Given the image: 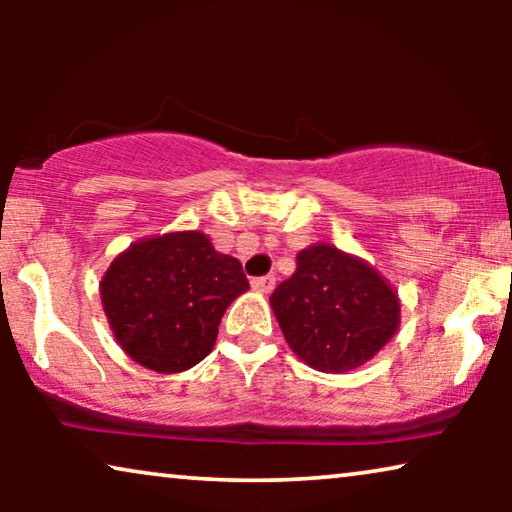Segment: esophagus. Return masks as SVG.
Here are the masks:
<instances>
[{"label":"esophagus","mask_w":512,"mask_h":512,"mask_svg":"<svg viewBox=\"0 0 512 512\" xmlns=\"http://www.w3.org/2000/svg\"><path fill=\"white\" fill-rule=\"evenodd\" d=\"M251 286H254L256 291L270 293L272 289H275V275H263V277H254V279H251Z\"/></svg>","instance_id":"obj_1"}]
</instances>
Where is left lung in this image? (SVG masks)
Here are the masks:
<instances>
[{
	"label": "left lung",
	"instance_id": "1",
	"mask_svg": "<svg viewBox=\"0 0 512 512\" xmlns=\"http://www.w3.org/2000/svg\"><path fill=\"white\" fill-rule=\"evenodd\" d=\"M272 291L270 305L289 347L321 373H345L380 352L398 328V296L368 263L314 244Z\"/></svg>",
	"mask_w": 512,
	"mask_h": 512
}]
</instances>
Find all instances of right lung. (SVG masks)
Wrapping results in <instances>:
<instances>
[{
    "mask_svg": "<svg viewBox=\"0 0 512 512\" xmlns=\"http://www.w3.org/2000/svg\"><path fill=\"white\" fill-rule=\"evenodd\" d=\"M247 289L242 263L195 230L132 244L100 284L116 340L158 373H181L205 359L223 312Z\"/></svg>",
    "mask_w": 512,
    "mask_h": 512,
    "instance_id": "right-lung-1",
    "label": "right lung"
}]
</instances>
